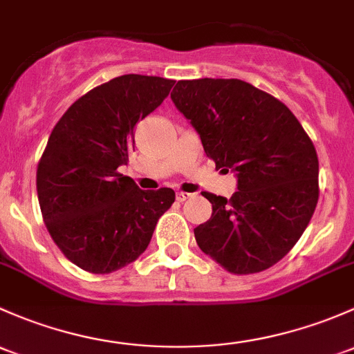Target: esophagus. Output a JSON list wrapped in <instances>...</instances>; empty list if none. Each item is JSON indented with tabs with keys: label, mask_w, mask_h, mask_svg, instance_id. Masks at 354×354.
Here are the masks:
<instances>
[{
	"label": "esophagus",
	"mask_w": 354,
	"mask_h": 354,
	"mask_svg": "<svg viewBox=\"0 0 354 354\" xmlns=\"http://www.w3.org/2000/svg\"><path fill=\"white\" fill-rule=\"evenodd\" d=\"M191 196L192 194H189V192H177L176 198H177L178 203H184V201H187V199L191 198Z\"/></svg>",
	"instance_id": "34e87169"
}]
</instances>
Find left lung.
Here are the masks:
<instances>
[{"label":"left lung","instance_id":"8db88e82","mask_svg":"<svg viewBox=\"0 0 354 354\" xmlns=\"http://www.w3.org/2000/svg\"><path fill=\"white\" fill-rule=\"evenodd\" d=\"M170 97L216 169L236 176L230 199L204 192L213 213L194 228L199 249L233 274L274 266L315 211L319 158L312 140L283 102L242 80H180Z\"/></svg>","mask_w":354,"mask_h":354}]
</instances>
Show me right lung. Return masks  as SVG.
<instances>
[{
    "mask_svg": "<svg viewBox=\"0 0 354 354\" xmlns=\"http://www.w3.org/2000/svg\"><path fill=\"white\" fill-rule=\"evenodd\" d=\"M160 76L122 75L80 97L50 133L37 167L44 223L66 259L107 274L147 250L170 187L141 191L119 167L134 150V127L174 86Z\"/></svg>",
    "mask_w": 354,
    "mask_h": 354,
    "instance_id": "obj_1",
    "label": "right lung"
}]
</instances>
